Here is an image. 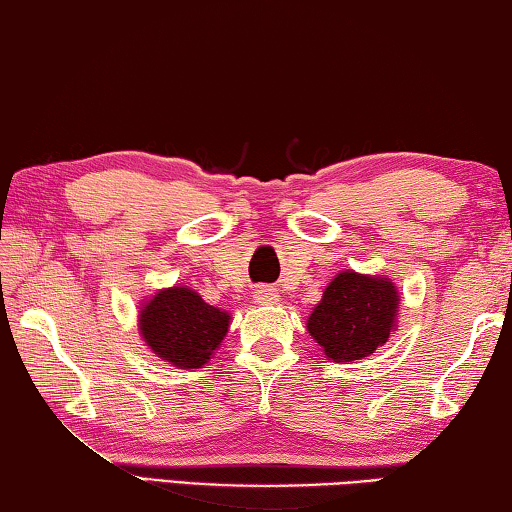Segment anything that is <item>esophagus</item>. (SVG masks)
Returning <instances> with one entry per match:
<instances>
[{
    "instance_id": "1",
    "label": "esophagus",
    "mask_w": 512,
    "mask_h": 512,
    "mask_svg": "<svg viewBox=\"0 0 512 512\" xmlns=\"http://www.w3.org/2000/svg\"><path fill=\"white\" fill-rule=\"evenodd\" d=\"M256 301L258 304H265V306H270V304H276V301L281 299V295H279V290L276 288H258L256 290Z\"/></svg>"
}]
</instances>
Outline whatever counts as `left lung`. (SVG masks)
Returning a JSON list of instances; mask_svg holds the SVG:
<instances>
[{"label": "left lung", "mask_w": 512, "mask_h": 512, "mask_svg": "<svg viewBox=\"0 0 512 512\" xmlns=\"http://www.w3.org/2000/svg\"><path fill=\"white\" fill-rule=\"evenodd\" d=\"M399 295L381 276L340 272L308 317V333L335 363L370 356L390 338Z\"/></svg>", "instance_id": "obj_1"}]
</instances>
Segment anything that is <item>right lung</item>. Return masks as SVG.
<instances>
[{"label": "right lung", "mask_w": 512, "mask_h": 512, "mask_svg": "<svg viewBox=\"0 0 512 512\" xmlns=\"http://www.w3.org/2000/svg\"><path fill=\"white\" fill-rule=\"evenodd\" d=\"M226 331L229 315L183 286L161 290L140 311V333L149 349L183 370L208 363Z\"/></svg>", "instance_id": "obj_1"}]
</instances>
